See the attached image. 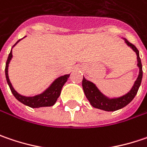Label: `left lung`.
<instances>
[{
  "instance_id": "left-lung-1",
  "label": "left lung",
  "mask_w": 147,
  "mask_h": 147,
  "mask_svg": "<svg viewBox=\"0 0 147 147\" xmlns=\"http://www.w3.org/2000/svg\"><path fill=\"white\" fill-rule=\"evenodd\" d=\"M122 39L124 40L127 45L136 53V59H137V67L139 68V74L137 76L136 80L134 82V84L128 92H127L126 94L122 95L121 97H115V98H109L106 95H104L99 90L98 88L96 86L95 84H93L89 80H87L84 77L82 85H83V89H84L85 96L89 101L90 104L95 108L101 109L107 112H113V111L119 110L127 106L132 101V99L135 98L137 91L140 88L142 79V61L139 56V51L134 45L131 44L125 38H122Z\"/></svg>"
}]
</instances>
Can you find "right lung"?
Returning <instances> with one entry per match:
<instances>
[{"label":"right lung","mask_w":147,"mask_h":147,"mask_svg":"<svg viewBox=\"0 0 147 147\" xmlns=\"http://www.w3.org/2000/svg\"><path fill=\"white\" fill-rule=\"evenodd\" d=\"M25 37H26V36H25ZM21 40H19L13 45L12 49L14 48L16 45V44L18 43L19 41ZM12 49H11L10 54H9L7 61H6V63H5V78H6L7 84L9 85V87L11 88V92L13 93V95L15 96V98L17 99L19 102H20L21 103L25 104L26 106L33 107V108H38V107H42L53 106L55 102H56L58 98L59 97V95L61 93L63 86L67 82L68 78H69L70 74H64V75L59 76V77H58L57 78H55V80L51 83V84L49 85L45 91H43L40 94L34 95V96H32V97H27V96L21 95L16 90H15V88H13V86L11 84L10 78H9V75H8L9 64H10L11 59L13 57L12 56Z\"/></svg>","instance_id":"obj_1"}]
</instances>
